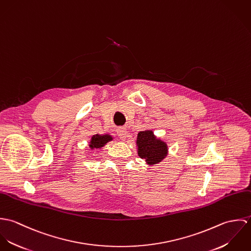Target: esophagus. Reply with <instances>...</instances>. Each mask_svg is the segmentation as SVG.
Wrapping results in <instances>:
<instances>
[{"mask_svg":"<svg viewBox=\"0 0 251 251\" xmlns=\"http://www.w3.org/2000/svg\"><path fill=\"white\" fill-rule=\"evenodd\" d=\"M117 133H118L119 137L122 138V139H126V137L127 135V131H126V127H119L117 129Z\"/></svg>","mask_w":251,"mask_h":251,"instance_id":"34e87169","label":"esophagus"}]
</instances>
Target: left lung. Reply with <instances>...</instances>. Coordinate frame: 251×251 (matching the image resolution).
<instances>
[{"label":"left lung","instance_id":"obj_1","mask_svg":"<svg viewBox=\"0 0 251 251\" xmlns=\"http://www.w3.org/2000/svg\"><path fill=\"white\" fill-rule=\"evenodd\" d=\"M138 154L148 164L152 165L160 162L167 155V145L157 139L151 130L140 131L137 136Z\"/></svg>","mask_w":251,"mask_h":251}]
</instances>
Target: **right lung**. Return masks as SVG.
<instances>
[{"label": "right lung", "instance_id": "1", "mask_svg": "<svg viewBox=\"0 0 251 251\" xmlns=\"http://www.w3.org/2000/svg\"><path fill=\"white\" fill-rule=\"evenodd\" d=\"M113 138L108 135V134H104V135H100V134H96L92 137V140L90 142V147L92 149H100L102 148L105 144H107L109 141H111Z\"/></svg>", "mask_w": 251, "mask_h": 251}]
</instances>
